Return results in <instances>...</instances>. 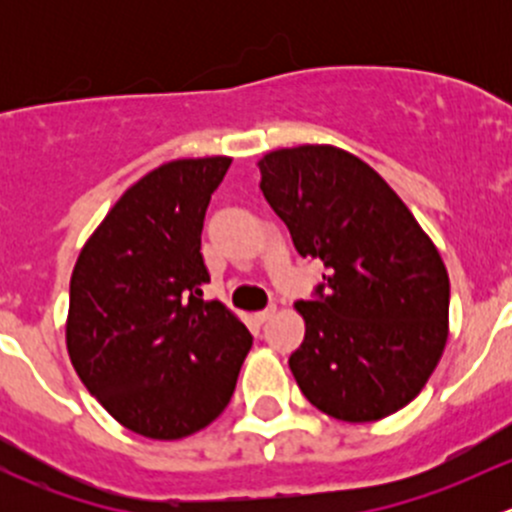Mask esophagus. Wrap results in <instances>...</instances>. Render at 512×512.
Segmentation results:
<instances>
[{"label":"esophagus","mask_w":512,"mask_h":512,"mask_svg":"<svg viewBox=\"0 0 512 512\" xmlns=\"http://www.w3.org/2000/svg\"><path fill=\"white\" fill-rule=\"evenodd\" d=\"M275 312H277V307H275V304H270V307H267V309H262V312H257L255 317H257V322H267V319L275 317Z\"/></svg>","instance_id":"1"}]
</instances>
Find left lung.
Masks as SVG:
<instances>
[{
  "label": "left lung",
  "mask_w": 512,
  "mask_h": 512,
  "mask_svg": "<svg viewBox=\"0 0 512 512\" xmlns=\"http://www.w3.org/2000/svg\"><path fill=\"white\" fill-rule=\"evenodd\" d=\"M260 188L322 285L297 302L289 369L312 406L349 423L396 414L426 386L448 339V272L431 237L374 168L334 146L280 148Z\"/></svg>",
  "instance_id": "left-lung-1"
}]
</instances>
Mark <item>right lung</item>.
Returning a JSON list of instances; mask_svg holds the SVG:
<instances>
[{"instance_id":"right-lung-1","label":"right lung","mask_w":512,"mask_h":512,"mask_svg":"<svg viewBox=\"0 0 512 512\" xmlns=\"http://www.w3.org/2000/svg\"><path fill=\"white\" fill-rule=\"evenodd\" d=\"M232 160L183 158L143 175L81 250L66 347L91 396L128 431L175 441L225 411L252 347L210 282L200 232Z\"/></svg>"}]
</instances>
